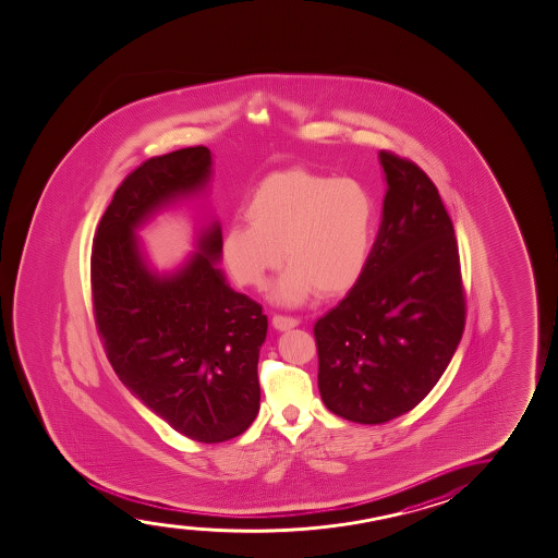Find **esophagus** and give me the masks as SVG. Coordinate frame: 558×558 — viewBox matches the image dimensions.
Here are the masks:
<instances>
[{
    "label": "esophagus",
    "instance_id": "1",
    "mask_svg": "<svg viewBox=\"0 0 558 558\" xmlns=\"http://www.w3.org/2000/svg\"><path fill=\"white\" fill-rule=\"evenodd\" d=\"M296 325H299V319H295V317H289V316L272 317V327H275L276 330L295 329Z\"/></svg>",
    "mask_w": 558,
    "mask_h": 558
}]
</instances>
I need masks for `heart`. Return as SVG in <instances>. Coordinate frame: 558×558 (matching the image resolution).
I'll return each instance as SVG.
<instances>
[{
  "instance_id": "heart-1",
  "label": "heart",
  "mask_w": 558,
  "mask_h": 558,
  "mask_svg": "<svg viewBox=\"0 0 558 558\" xmlns=\"http://www.w3.org/2000/svg\"><path fill=\"white\" fill-rule=\"evenodd\" d=\"M248 223H231L221 259L233 280L263 288L283 259L270 299L299 306L340 295L363 278L376 242L378 208L365 184L304 167L270 172L244 205Z\"/></svg>"
}]
</instances>
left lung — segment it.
Segmentation results:
<instances>
[{
	"label": "left lung",
	"mask_w": 558,
	"mask_h": 558,
	"mask_svg": "<svg viewBox=\"0 0 558 558\" xmlns=\"http://www.w3.org/2000/svg\"><path fill=\"white\" fill-rule=\"evenodd\" d=\"M378 158L387 192L371 263L314 325L324 404L363 425L417 407L464 330L459 246L440 193L412 161Z\"/></svg>",
	"instance_id": "8db88e82"
}]
</instances>
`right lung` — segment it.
Segmentation results:
<instances>
[{"mask_svg":"<svg viewBox=\"0 0 558 558\" xmlns=\"http://www.w3.org/2000/svg\"><path fill=\"white\" fill-rule=\"evenodd\" d=\"M210 180L207 146L148 159L114 192L92 248L94 310L110 365L150 412L203 444L231 440L259 412L267 316L218 267L216 218L195 228V250L169 270L151 263L138 233L207 193Z\"/></svg>","mask_w":558,"mask_h":558,"instance_id":"add662e5","label":"right lung"}]
</instances>
